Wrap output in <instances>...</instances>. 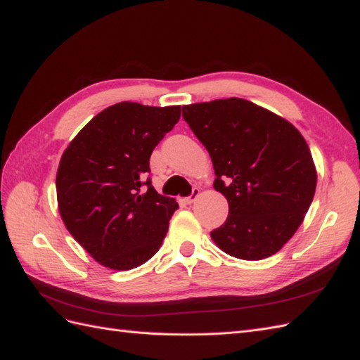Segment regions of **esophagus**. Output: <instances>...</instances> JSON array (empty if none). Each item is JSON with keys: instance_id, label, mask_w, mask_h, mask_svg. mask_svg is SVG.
Wrapping results in <instances>:
<instances>
[{"instance_id": "obj_1", "label": "esophagus", "mask_w": 360, "mask_h": 360, "mask_svg": "<svg viewBox=\"0 0 360 360\" xmlns=\"http://www.w3.org/2000/svg\"><path fill=\"white\" fill-rule=\"evenodd\" d=\"M200 195H201V192H200V188H193V192H192V195H190L187 200H186V202L187 204H193L198 198H200Z\"/></svg>"}]
</instances>
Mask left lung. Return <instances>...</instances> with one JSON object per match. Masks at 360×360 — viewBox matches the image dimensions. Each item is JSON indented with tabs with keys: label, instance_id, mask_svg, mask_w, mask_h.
Returning a JSON list of instances; mask_svg holds the SVG:
<instances>
[{
	"label": "left lung",
	"instance_id": "8db88e82",
	"mask_svg": "<svg viewBox=\"0 0 360 360\" xmlns=\"http://www.w3.org/2000/svg\"><path fill=\"white\" fill-rule=\"evenodd\" d=\"M182 117L207 148L217 192L229 202L213 243L240 259L271 257L303 223L317 170L300 131L269 110L238 97L182 106Z\"/></svg>",
	"mask_w": 360,
	"mask_h": 360
}]
</instances>
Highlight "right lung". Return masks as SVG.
<instances>
[{"label":"right lung","mask_w":360,"mask_h":360,"mask_svg":"<svg viewBox=\"0 0 360 360\" xmlns=\"http://www.w3.org/2000/svg\"><path fill=\"white\" fill-rule=\"evenodd\" d=\"M179 117V105L120 102L91 119L63 151L56 178L60 217L108 269L143 264L165 238L178 202L143 178L153 150Z\"/></svg>","instance_id":"obj_1"}]
</instances>
